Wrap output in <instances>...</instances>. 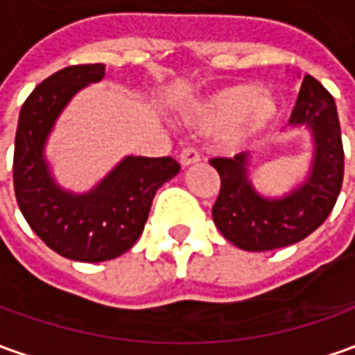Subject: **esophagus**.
Returning a JSON list of instances; mask_svg holds the SVG:
<instances>
[{"label": "esophagus", "instance_id": "esophagus-1", "mask_svg": "<svg viewBox=\"0 0 355 355\" xmlns=\"http://www.w3.org/2000/svg\"><path fill=\"white\" fill-rule=\"evenodd\" d=\"M178 158H180V164L185 168V166H191V164L199 162L201 160V154H199V150L195 146H185Z\"/></svg>", "mask_w": 355, "mask_h": 355}]
</instances>
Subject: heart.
<instances>
[{"label": "heart", "mask_w": 355, "mask_h": 355, "mask_svg": "<svg viewBox=\"0 0 355 355\" xmlns=\"http://www.w3.org/2000/svg\"><path fill=\"white\" fill-rule=\"evenodd\" d=\"M276 116V102L266 90L236 85L212 94L189 110L193 125L220 129V141L230 148L243 145L265 129Z\"/></svg>", "instance_id": "1"}]
</instances>
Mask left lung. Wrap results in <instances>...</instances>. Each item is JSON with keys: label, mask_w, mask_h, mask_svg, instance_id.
I'll return each mask as SVG.
<instances>
[{"label": "left lung", "mask_w": 355, "mask_h": 355, "mask_svg": "<svg viewBox=\"0 0 355 355\" xmlns=\"http://www.w3.org/2000/svg\"><path fill=\"white\" fill-rule=\"evenodd\" d=\"M290 123L313 129L315 162L307 183L282 201H266L253 191L245 154L210 160L220 175L212 220L239 249L270 251L302 241L327 220L340 195L344 146L338 112L331 92L311 75L304 77Z\"/></svg>", "instance_id": "8db88e82"}]
</instances>
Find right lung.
<instances>
[{
    "label": "right lung",
    "mask_w": 355,
    "mask_h": 355,
    "mask_svg": "<svg viewBox=\"0 0 355 355\" xmlns=\"http://www.w3.org/2000/svg\"><path fill=\"white\" fill-rule=\"evenodd\" d=\"M102 63H80L44 79L24 100L13 154L17 205L34 234L55 253L83 263L123 255L143 234L154 193L180 172L170 156H129L89 195L53 183L42 158L46 137L69 98L104 77Z\"/></svg>",
    "instance_id": "obj_1"
}]
</instances>
